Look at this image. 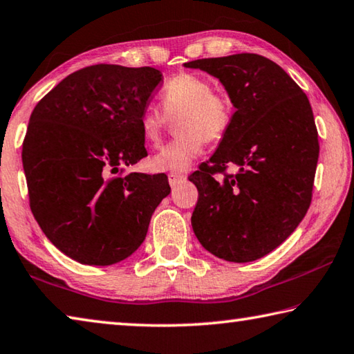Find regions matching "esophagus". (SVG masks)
Segmentation results:
<instances>
[{
    "mask_svg": "<svg viewBox=\"0 0 354 354\" xmlns=\"http://www.w3.org/2000/svg\"><path fill=\"white\" fill-rule=\"evenodd\" d=\"M185 178H187L185 174H169V176H167V180H169V185L172 188H176L178 183L185 180Z\"/></svg>",
    "mask_w": 354,
    "mask_h": 354,
    "instance_id": "obj_1",
    "label": "esophagus"
}]
</instances>
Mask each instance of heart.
Masks as SVG:
<instances>
[{
	"mask_svg": "<svg viewBox=\"0 0 354 354\" xmlns=\"http://www.w3.org/2000/svg\"><path fill=\"white\" fill-rule=\"evenodd\" d=\"M161 110L142 109L138 126L147 146H158L169 121H177L180 138L171 141L149 160L157 172L183 174L199 157L205 140L214 141L225 135L233 121V101L224 90L213 88L207 77L178 73L160 93Z\"/></svg>",
	"mask_w": 354,
	"mask_h": 354,
	"instance_id": "obj_1",
	"label": "heart"
}]
</instances>
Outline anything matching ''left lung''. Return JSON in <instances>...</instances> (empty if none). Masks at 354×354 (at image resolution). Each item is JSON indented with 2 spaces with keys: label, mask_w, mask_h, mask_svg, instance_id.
Here are the masks:
<instances>
[{
  "label": "left lung",
  "mask_w": 354,
  "mask_h": 354,
  "mask_svg": "<svg viewBox=\"0 0 354 354\" xmlns=\"http://www.w3.org/2000/svg\"><path fill=\"white\" fill-rule=\"evenodd\" d=\"M187 66L218 77L236 107L219 147L189 176L199 191L193 230L218 258L255 261L277 249L311 205L320 149L311 104L280 65L259 54ZM230 164L236 174L226 172Z\"/></svg>",
  "instance_id": "left-lung-1"
}]
</instances>
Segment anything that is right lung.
Here are the masks:
<instances>
[{"mask_svg":"<svg viewBox=\"0 0 354 354\" xmlns=\"http://www.w3.org/2000/svg\"><path fill=\"white\" fill-rule=\"evenodd\" d=\"M160 70L97 64L41 97L23 141L29 207L46 238L74 261L110 266L146 238L171 193L166 174H124L146 157L138 118Z\"/></svg>","mask_w":354,"mask_h":354,"instance_id":"1","label":"right lung"}]
</instances>
